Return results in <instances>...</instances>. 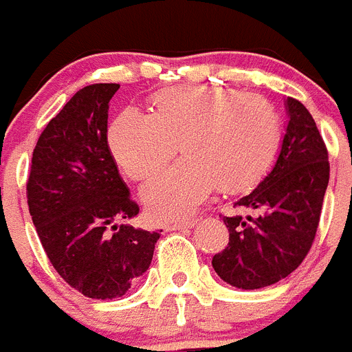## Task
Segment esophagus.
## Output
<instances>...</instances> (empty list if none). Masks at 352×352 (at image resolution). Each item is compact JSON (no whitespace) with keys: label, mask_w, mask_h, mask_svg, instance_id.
I'll return each mask as SVG.
<instances>
[{"label":"esophagus","mask_w":352,"mask_h":352,"mask_svg":"<svg viewBox=\"0 0 352 352\" xmlns=\"http://www.w3.org/2000/svg\"><path fill=\"white\" fill-rule=\"evenodd\" d=\"M197 223V219H186V220H178V222L167 223V231H179V229H190Z\"/></svg>","instance_id":"34e87169"}]
</instances>
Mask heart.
<instances>
[{
	"instance_id": "1",
	"label": "heart",
	"mask_w": 352,
	"mask_h": 352,
	"mask_svg": "<svg viewBox=\"0 0 352 352\" xmlns=\"http://www.w3.org/2000/svg\"><path fill=\"white\" fill-rule=\"evenodd\" d=\"M153 114L125 109L109 129L121 169L144 179L179 149L183 158L144 186L149 214L169 220L192 213L219 183L243 190L263 178L280 148L282 121L261 95L222 86H178L155 96Z\"/></svg>"
}]
</instances>
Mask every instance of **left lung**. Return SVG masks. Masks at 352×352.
Segmentation results:
<instances>
[{
	"instance_id": "obj_1",
	"label": "left lung",
	"mask_w": 352,
	"mask_h": 352,
	"mask_svg": "<svg viewBox=\"0 0 352 352\" xmlns=\"http://www.w3.org/2000/svg\"><path fill=\"white\" fill-rule=\"evenodd\" d=\"M285 109L289 123L272 173L234 203L261 214L223 217L229 243L211 261L217 275L238 289L268 287L291 275L309 254L321 219L328 149L300 100L289 96Z\"/></svg>"
}]
</instances>
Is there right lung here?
Wrapping results in <instances>:
<instances>
[{
  "label": "right lung",
  "mask_w": 352,
  "mask_h": 352,
  "mask_svg": "<svg viewBox=\"0 0 352 352\" xmlns=\"http://www.w3.org/2000/svg\"><path fill=\"white\" fill-rule=\"evenodd\" d=\"M120 84L79 89L40 133L26 183L43 250L70 287L123 296L149 268L162 231L121 223L139 213L107 144L109 102Z\"/></svg>",
  "instance_id": "right-lung-1"
}]
</instances>
